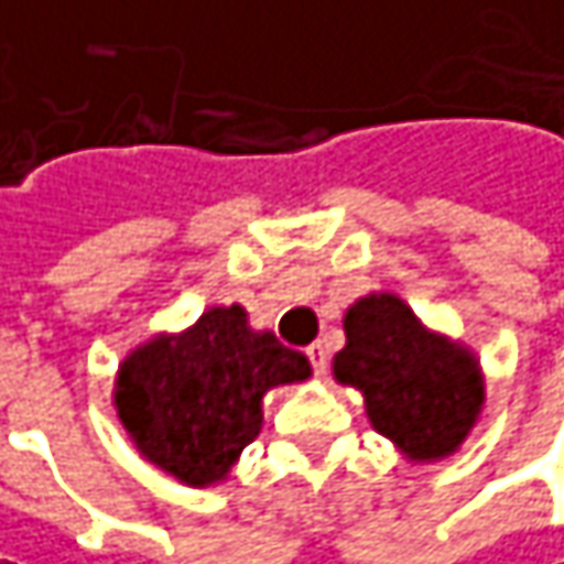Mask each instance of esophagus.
I'll list each match as a JSON object with an SVG mask.
<instances>
[{
    "mask_svg": "<svg viewBox=\"0 0 564 564\" xmlns=\"http://www.w3.org/2000/svg\"><path fill=\"white\" fill-rule=\"evenodd\" d=\"M306 358H310V365H313L316 378H323V375H326V368H329V351H326V345H323V341H313V345L306 348Z\"/></svg>",
    "mask_w": 564,
    "mask_h": 564,
    "instance_id": "1",
    "label": "esophagus"
}]
</instances>
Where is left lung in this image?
Listing matches in <instances>:
<instances>
[{"label": "left lung", "instance_id": "8db88e82", "mask_svg": "<svg viewBox=\"0 0 564 564\" xmlns=\"http://www.w3.org/2000/svg\"><path fill=\"white\" fill-rule=\"evenodd\" d=\"M333 375L338 384L361 390L371 426L410 462L458 452L485 406L478 358L430 333L393 293H368L348 306Z\"/></svg>", "mask_w": 564, "mask_h": 564}]
</instances>
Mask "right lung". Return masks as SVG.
Returning <instances> with one entry per match:
<instances>
[{
    "label": "right lung",
    "instance_id": "right-lung-1",
    "mask_svg": "<svg viewBox=\"0 0 564 564\" xmlns=\"http://www.w3.org/2000/svg\"><path fill=\"white\" fill-rule=\"evenodd\" d=\"M310 378L306 355L254 333L248 313L206 310L189 329L141 341L119 368L116 410L134 448L189 487L226 481L261 433L271 387Z\"/></svg>",
    "mask_w": 564,
    "mask_h": 564
}]
</instances>
